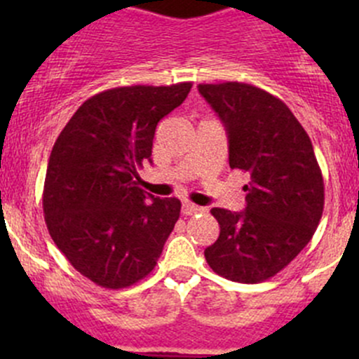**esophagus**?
Here are the masks:
<instances>
[{"mask_svg": "<svg viewBox=\"0 0 359 359\" xmlns=\"http://www.w3.org/2000/svg\"><path fill=\"white\" fill-rule=\"evenodd\" d=\"M205 208H201V206L194 205V203L191 201H184L182 203V213L184 215H194V213H200L203 212Z\"/></svg>", "mask_w": 359, "mask_h": 359, "instance_id": "1", "label": "esophagus"}]
</instances>
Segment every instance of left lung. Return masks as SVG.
I'll list each match as a JSON object with an SVG mask.
<instances>
[{
	"mask_svg": "<svg viewBox=\"0 0 359 359\" xmlns=\"http://www.w3.org/2000/svg\"><path fill=\"white\" fill-rule=\"evenodd\" d=\"M198 90L226 126L229 166L250 177L245 212L212 208L220 234L205 259L219 276L260 283L313 238L323 215V175L309 135L283 100L238 81Z\"/></svg>",
	"mask_w": 359,
	"mask_h": 359,
	"instance_id": "left-lung-1",
	"label": "left lung"
}]
</instances>
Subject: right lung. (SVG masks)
<instances>
[{
    "label": "right lung",
    "instance_id": "add662e5",
    "mask_svg": "<svg viewBox=\"0 0 359 359\" xmlns=\"http://www.w3.org/2000/svg\"><path fill=\"white\" fill-rule=\"evenodd\" d=\"M193 83L119 86L79 106L53 144L43 189L45 222L78 273L104 288H126L156 266L180 215L177 198L139 187L159 119Z\"/></svg>",
    "mask_w": 359,
    "mask_h": 359
}]
</instances>
